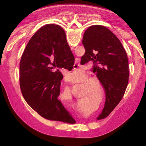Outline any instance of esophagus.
Instances as JSON below:
<instances>
[{
	"instance_id": "1",
	"label": "esophagus",
	"mask_w": 146,
	"mask_h": 146,
	"mask_svg": "<svg viewBox=\"0 0 146 146\" xmlns=\"http://www.w3.org/2000/svg\"><path fill=\"white\" fill-rule=\"evenodd\" d=\"M78 66H79V64H78H78H74V68H75V67L77 68Z\"/></svg>"
}]
</instances>
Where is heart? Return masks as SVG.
<instances>
[{"mask_svg":"<svg viewBox=\"0 0 146 146\" xmlns=\"http://www.w3.org/2000/svg\"><path fill=\"white\" fill-rule=\"evenodd\" d=\"M83 74V72L82 71H74L73 72H72V73H70V74L68 75V78L70 79V80L72 82H76L78 81V80L79 79L80 76ZM85 86L88 88V89H86V94H85V96L88 95V94H91V90L90 89H88V88H90L92 86V84L91 83H88L87 84H86ZM66 93L68 95V96H69L70 99H72V95H71V93L69 89H67L66 90Z\"/></svg>","mask_w":146,"mask_h":146,"instance_id":"heart-1","label":"heart"}]
</instances>
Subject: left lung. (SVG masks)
<instances>
[{
  "label": "left lung",
  "instance_id": "left-lung-1",
  "mask_svg": "<svg viewBox=\"0 0 146 146\" xmlns=\"http://www.w3.org/2000/svg\"><path fill=\"white\" fill-rule=\"evenodd\" d=\"M82 44L85 53L80 63H93V72L105 88V106L97 118L102 119L109 115L125 94L129 78L127 55L116 35L102 25L89 27L83 34Z\"/></svg>",
  "mask_w": 146,
  "mask_h": 146
}]
</instances>
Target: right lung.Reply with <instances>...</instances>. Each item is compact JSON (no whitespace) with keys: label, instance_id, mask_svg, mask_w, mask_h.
I'll use <instances>...</instances> for the list:
<instances>
[{"label":"right lung","instance_id":"1","mask_svg":"<svg viewBox=\"0 0 146 146\" xmlns=\"http://www.w3.org/2000/svg\"><path fill=\"white\" fill-rule=\"evenodd\" d=\"M74 63L64 31L58 25L43 26L28 42L19 64L20 88L31 108L45 119L76 122L58 99L63 76L51 70L57 66L70 71Z\"/></svg>","mask_w":146,"mask_h":146}]
</instances>
